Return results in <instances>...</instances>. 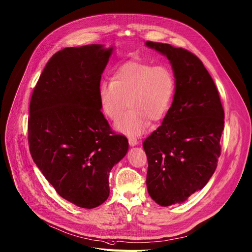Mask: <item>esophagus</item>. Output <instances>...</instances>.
Segmentation results:
<instances>
[{"label":"esophagus","mask_w":252,"mask_h":252,"mask_svg":"<svg viewBox=\"0 0 252 252\" xmlns=\"http://www.w3.org/2000/svg\"><path fill=\"white\" fill-rule=\"evenodd\" d=\"M129 144L130 146H135L137 144H139V141L136 139V138H129Z\"/></svg>","instance_id":"esophagus-1"}]
</instances>
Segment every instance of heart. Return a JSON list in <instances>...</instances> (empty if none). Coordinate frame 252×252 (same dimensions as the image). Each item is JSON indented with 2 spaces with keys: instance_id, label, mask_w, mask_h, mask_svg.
<instances>
[{
  "instance_id": "heart-1",
  "label": "heart",
  "mask_w": 252,
  "mask_h": 252,
  "mask_svg": "<svg viewBox=\"0 0 252 252\" xmlns=\"http://www.w3.org/2000/svg\"><path fill=\"white\" fill-rule=\"evenodd\" d=\"M175 93V77L166 65L130 61L118 67L112 81L98 88L99 106L112 121H117L128 106L130 110L116 124V129L128 136L146 131L151 120L166 115Z\"/></svg>"
}]
</instances>
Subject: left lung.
I'll list each match as a JSON object with an SVG mask.
<instances>
[{"mask_svg":"<svg viewBox=\"0 0 252 252\" xmlns=\"http://www.w3.org/2000/svg\"><path fill=\"white\" fill-rule=\"evenodd\" d=\"M145 44L168 58L175 76L172 106L142 144L149 194L169 206L202 189L215 173L225 114L216 84L195 55L168 43Z\"/></svg>","mask_w":252,"mask_h":252,"instance_id":"1","label":"left lung"}]
</instances>
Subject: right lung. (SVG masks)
<instances>
[{"mask_svg":"<svg viewBox=\"0 0 252 252\" xmlns=\"http://www.w3.org/2000/svg\"><path fill=\"white\" fill-rule=\"evenodd\" d=\"M113 47L65 48L47 63L29 106V151L58 194L94 209L110 194L109 173L128 152L100 111L98 88Z\"/></svg>","mask_w":252,"mask_h":252,"instance_id":"right-lung-1","label":"right lung"}]
</instances>
